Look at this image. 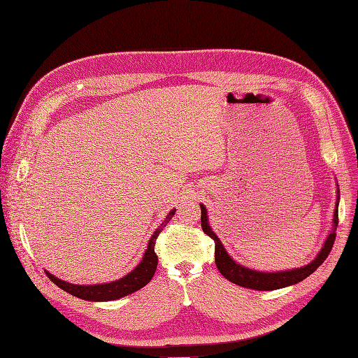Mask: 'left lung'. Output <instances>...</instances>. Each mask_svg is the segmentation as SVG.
<instances>
[{
    "mask_svg": "<svg viewBox=\"0 0 358 358\" xmlns=\"http://www.w3.org/2000/svg\"><path fill=\"white\" fill-rule=\"evenodd\" d=\"M340 193V192H338ZM338 201H340V194L336 196V208L334 210V220H332V231L328 235L322 250L319 251V254L316 255V258L310 262V264L300 267V268H294V270H287V271H275V273H262V271H257V270H251L243 267L238 262H235L231 255L227 252V250L223 248L220 239L217 238V235L212 231L210 224H209V219H208V212H206V208L203 204H200L201 209V228L204 231L206 235H209L213 241H215V261H216V267L220 271V274L232 281V283L247 287V289H252V290H277V289H283L292 285L299 283V281L305 280L306 277H309L322 262L327 259V257L329 255L334 241H335V231L338 227Z\"/></svg>",
    "mask_w": 358,
    "mask_h": 358,
    "instance_id": "8db88e82",
    "label": "left lung"
}]
</instances>
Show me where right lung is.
<instances>
[{
  "label": "right lung",
  "instance_id": "obj_1",
  "mask_svg": "<svg viewBox=\"0 0 358 358\" xmlns=\"http://www.w3.org/2000/svg\"><path fill=\"white\" fill-rule=\"evenodd\" d=\"M174 215H176V209H173L166 215L165 220L157 228V231L152 234V236H150L148 248H146L139 264L129 274H126L124 277H122L116 281H111V283H104V285L83 286V285L68 283V281H64L58 277H55L48 271H46V274L56 286L61 287L66 293H69L75 297L84 299V300H91V302H108V300H116V299L124 297L127 294L135 293L136 290L146 286L150 281V278L154 277L157 266H158V257L154 250L155 241H157L158 235L161 234V231L166 227L168 222L173 219Z\"/></svg>",
  "mask_w": 358,
  "mask_h": 358
}]
</instances>
